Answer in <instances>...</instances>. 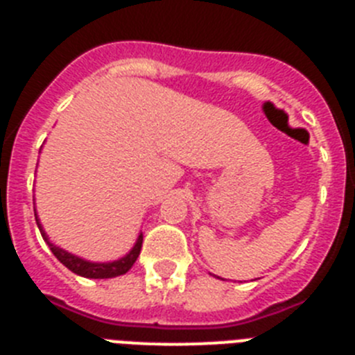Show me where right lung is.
I'll return each mask as SVG.
<instances>
[{
    "mask_svg": "<svg viewBox=\"0 0 355 355\" xmlns=\"http://www.w3.org/2000/svg\"><path fill=\"white\" fill-rule=\"evenodd\" d=\"M35 220H37V225H39L40 234H42V238L49 245L51 252L56 256V259H58V261H60L64 266H67L69 270L74 272V274H78V275H81V277L110 279V277H117V275L126 274L131 266H133V263L137 261V258H139V254H140V249H142L144 236L142 234H139L135 247L126 254V256H124V258L117 259V261H108V263L87 261V259L78 258V256H74V254L67 252V250L60 249V247H56L55 243H51L48 238V234H46V231L42 229V224L39 222V216H37V213H35Z\"/></svg>",
    "mask_w": 355,
    "mask_h": 355,
    "instance_id": "1",
    "label": "right lung"
}]
</instances>
